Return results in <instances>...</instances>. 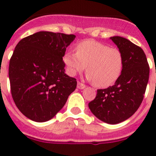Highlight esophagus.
Instances as JSON below:
<instances>
[{
    "label": "esophagus",
    "instance_id": "obj_1",
    "mask_svg": "<svg viewBox=\"0 0 156 156\" xmlns=\"http://www.w3.org/2000/svg\"><path fill=\"white\" fill-rule=\"evenodd\" d=\"M85 87H86V85L83 84V83H82L80 82H78V83H77V88H78V89L82 90V89H84Z\"/></svg>",
    "mask_w": 156,
    "mask_h": 156
}]
</instances>
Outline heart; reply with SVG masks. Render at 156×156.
<instances>
[{
    "label": "heart",
    "mask_w": 156,
    "mask_h": 156,
    "mask_svg": "<svg viewBox=\"0 0 156 156\" xmlns=\"http://www.w3.org/2000/svg\"><path fill=\"white\" fill-rule=\"evenodd\" d=\"M64 62L73 75L83 72L87 66L88 79L96 87H107L113 84L120 76L123 55L118 48L87 40L77 44L76 53H66Z\"/></svg>",
    "instance_id": "obj_1"
}]
</instances>
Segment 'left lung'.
I'll use <instances>...</instances> for the list:
<instances>
[{"instance_id": "left-lung-1", "label": "left lung", "mask_w": 156, "mask_h": 156, "mask_svg": "<svg viewBox=\"0 0 156 156\" xmlns=\"http://www.w3.org/2000/svg\"><path fill=\"white\" fill-rule=\"evenodd\" d=\"M123 55V67L113 86L99 89L89 104L98 119L117 124L133 115L142 102L149 78V66L144 51L123 37H110Z\"/></svg>"}]
</instances>
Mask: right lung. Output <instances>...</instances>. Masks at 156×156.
<instances>
[{"label": "right lung", "instance_id": "1", "mask_svg": "<svg viewBox=\"0 0 156 156\" xmlns=\"http://www.w3.org/2000/svg\"><path fill=\"white\" fill-rule=\"evenodd\" d=\"M73 34L37 32L18 43L9 62L12 96L22 113L35 122L52 119L76 87L62 60Z\"/></svg>", "mask_w": 156, "mask_h": 156}]
</instances>
